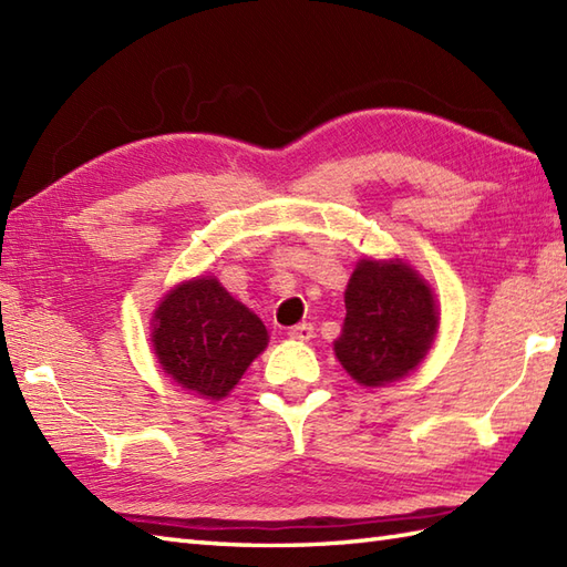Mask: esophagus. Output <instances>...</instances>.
Listing matches in <instances>:
<instances>
[{"label": "esophagus", "mask_w": 567, "mask_h": 567, "mask_svg": "<svg viewBox=\"0 0 567 567\" xmlns=\"http://www.w3.org/2000/svg\"><path fill=\"white\" fill-rule=\"evenodd\" d=\"M287 333H290V339L309 341L311 336H315V327H311V323H307V321H302V323H297V327H292Z\"/></svg>", "instance_id": "1"}]
</instances>
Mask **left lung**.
Here are the masks:
<instances>
[{"label":"left lung","mask_w":567,"mask_h":567,"mask_svg":"<svg viewBox=\"0 0 567 567\" xmlns=\"http://www.w3.org/2000/svg\"><path fill=\"white\" fill-rule=\"evenodd\" d=\"M436 333V305L419 275L400 260H363L348 282L346 319L333 343L348 375L380 388L409 375Z\"/></svg>","instance_id":"obj_1"}]
</instances>
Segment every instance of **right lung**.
Returning <instances> with one entry per match:
<instances>
[{
  "label": "right lung",
  "instance_id": "add662e5",
  "mask_svg": "<svg viewBox=\"0 0 567 567\" xmlns=\"http://www.w3.org/2000/svg\"><path fill=\"white\" fill-rule=\"evenodd\" d=\"M265 346L262 321L214 277L175 287L153 319V348L163 370L207 400L231 392Z\"/></svg>",
  "mask_w": 567,
  "mask_h": 567
}]
</instances>
